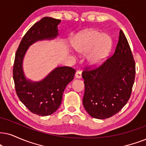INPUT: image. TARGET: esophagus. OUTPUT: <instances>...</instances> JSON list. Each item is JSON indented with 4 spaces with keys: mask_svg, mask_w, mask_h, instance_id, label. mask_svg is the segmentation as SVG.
<instances>
[{
    "mask_svg": "<svg viewBox=\"0 0 146 146\" xmlns=\"http://www.w3.org/2000/svg\"><path fill=\"white\" fill-rule=\"evenodd\" d=\"M75 77L77 79H80L82 77V72H81V71H77L76 73H75Z\"/></svg>",
    "mask_w": 146,
    "mask_h": 146,
    "instance_id": "esophagus-1",
    "label": "esophagus"
}]
</instances>
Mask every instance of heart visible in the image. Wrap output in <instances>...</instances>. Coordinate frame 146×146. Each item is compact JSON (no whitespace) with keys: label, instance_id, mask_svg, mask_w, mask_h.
Wrapping results in <instances>:
<instances>
[{"label":"heart","instance_id":"b5f03b06","mask_svg":"<svg viewBox=\"0 0 146 146\" xmlns=\"http://www.w3.org/2000/svg\"><path fill=\"white\" fill-rule=\"evenodd\" d=\"M112 38L97 29H89L79 34L73 43L77 52L86 54L90 66L97 67L106 58L112 48Z\"/></svg>","mask_w":146,"mask_h":146}]
</instances>
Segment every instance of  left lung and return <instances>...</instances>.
I'll return each mask as SVG.
<instances>
[{
	"label": "left lung",
	"mask_w": 146,
	"mask_h": 146,
	"mask_svg": "<svg viewBox=\"0 0 146 146\" xmlns=\"http://www.w3.org/2000/svg\"><path fill=\"white\" fill-rule=\"evenodd\" d=\"M88 69L82 73L85 109L95 119L111 117L128 102L135 76V62L122 30L113 54L99 67Z\"/></svg>",
	"instance_id": "obj_1"
}]
</instances>
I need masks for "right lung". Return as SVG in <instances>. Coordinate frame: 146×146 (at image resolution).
<instances>
[{
  "mask_svg": "<svg viewBox=\"0 0 146 146\" xmlns=\"http://www.w3.org/2000/svg\"><path fill=\"white\" fill-rule=\"evenodd\" d=\"M60 20L46 17L36 22L20 42L15 58L13 79L20 101L32 113L48 116L59 108L67 85L74 77L75 70L70 67H56L40 82L27 79L23 70V60L29 46L37 41L52 40L58 36Z\"/></svg>",
  "mask_w": 146,
  "mask_h": 146,
  "instance_id": "right-lung-1",
  "label": "right lung"
}]
</instances>
